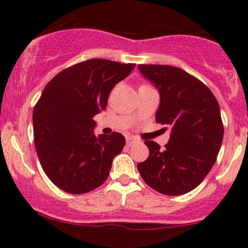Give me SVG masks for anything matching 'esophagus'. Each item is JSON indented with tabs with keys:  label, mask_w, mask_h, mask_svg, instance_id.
<instances>
[{
	"label": "esophagus",
	"mask_w": 248,
	"mask_h": 248,
	"mask_svg": "<svg viewBox=\"0 0 248 248\" xmlns=\"http://www.w3.org/2000/svg\"><path fill=\"white\" fill-rule=\"evenodd\" d=\"M137 141H138V140H137L136 138H132V137H128V138L126 139V144H127V146H132V145L136 144Z\"/></svg>",
	"instance_id": "34e87169"
}]
</instances>
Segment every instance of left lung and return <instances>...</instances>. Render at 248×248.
<instances>
[{"instance_id": "1", "label": "left lung", "mask_w": 248, "mask_h": 248, "mask_svg": "<svg viewBox=\"0 0 248 248\" xmlns=\"http://www.w3.org/2000/svg\"><path fill=\"white\" fill-rule=\"evenodd\" d=\"M138 68L159 91L156 122L171 128L164 149L152 140L145 141L150 155L138 163V170L159 193H188L209 174L221 149L224 129L218 102L204 82L184 69L168 64Z\"/></svg>"}]
</instances>
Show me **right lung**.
<instances>
[{
	"label": "right lung",
	"mask_w": 248,
	"mask_h": 248,
	"mask_svg": "<svg viewBox=\"0 0 248 248\" xmlns=\"http://www.w3.org/2000/svg\"><path fill=\"white\" fill-rule=\"evenodd\" d=\"M134 63L91 59L56 74L33 108V138L39 162L62 191L82 194L101 186L124 149L122 134L96 136L93 116L106 109L112 87Z\"/></svg>",
	"instance_id": "right-lung-1"
}]
</instances>
